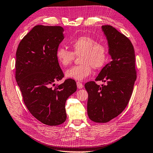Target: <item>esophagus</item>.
<instances>
[{"label":"esophagus","mask_w":153,"mask_h":153,"mask_svg":"<svg viewBox=\"0 0 153 153\" xmlns=\"http://www.w3.org/2000/svg\"><path fill=\"white\" fill-rule=\"evenodd\" d=\"M77 86L78 88L81 89V88H83V85H82L81 82L77 81Z\"/></svg>","instance_id":"esophagus-1"}]
</instances>
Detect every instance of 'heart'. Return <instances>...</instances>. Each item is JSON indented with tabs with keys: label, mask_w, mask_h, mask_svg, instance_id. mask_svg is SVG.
Wrapping results in <instances>:
<instances>
[{
	"label": "heart",
	"mask_w": 153,
	"mask_h": 153,
	"mask_svg": "<svg viewBox=\"0 0 153 153\" xmlns=\"http://www.w3.org/2000/svg\"><path fill=\"white\" fill-rule=\"evenodd\" d=\"M72 51L59 47L56 56L63 67L71 65L76 56H80L79 65L67 70L65 76L68 78L81 81L90 75L92 68L99 70L106 63L108 58L107 47L95 38L82 36L71 42Z\"/></svg>",
	"instance_id": "b5f03b06"
}]
</instances>
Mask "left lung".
Segmentation results:
<instances>
[{
	"label": "left lung",
	"mask_w": 153,
	"mask_h": 153,
	"mask_svg": "<svg viewBox=\"0 0 153 153\" xmlns=\"http://www.w3.org/2000/svg\"><path fill=\"white\" fill-rule=\"evenodd\" d=\"M108 40L112 60L106 65L95 81L106 82L101 86L95 81L87 82V112L95 123H105L114 119L127 106L137 79L133 44L124 34L110 25L102 26Z\"/></svg>",
	"instance_id": "left-lung-1"
}]
</instances>
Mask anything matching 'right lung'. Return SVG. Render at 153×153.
I'll list each match as a JSON object with an SVG mask.
<instances>
[{"instance_id":"obj_1","label":"right lung","mask_w":153,"mask_h":153,"mask_svg":"<svg viewBox=\"0 0 153 153\" xmlns=\"http://www.w3.org/2000/svg\"><path fill=\"white\" fill-rule=\"evenodd\" d=\"M61 26L38 25L19 43L16 52L15 79L30 113L48 126H58L66 120L65 102L77 90L74 79L64 77L56 53L64 39Z\"/></svg>"}]
</instances>
